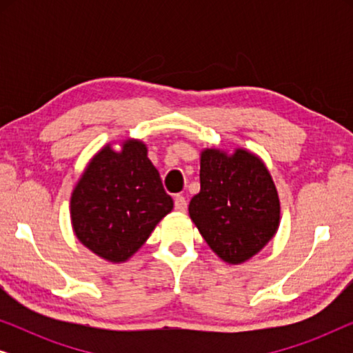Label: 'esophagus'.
I'll list each match as a JSON object with an SVG mask.
<instances>
[{
	"instance_id": "esophagus-1",
	"label": "esophagus",
	"mask_w": 353,
	"mask_h": 353,
	"mask_svg": "<svg viewBox=\"0 0 353 353\" xmlns=\"http://www.w3.org/2000/svg\"><path fill=\"white\" fill-rule=\"evenodd\" d=\"M188 207V202L183 196H175V209L180 210V212H185Z\"/></svg>"
}]
</instances>
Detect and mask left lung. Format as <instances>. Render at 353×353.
Returning a JSON list of instances; mask_svg holds the SVG:
<instances>
[{
  "label": "left lung",
  "mask_w": 353,
  "mask_h": 353,
  "mask_svg": "<svg viewBox=\"0 0 353 353\" xmlns=\"http://www.w3.org/2000/svg\"><path fill=\"white\" fill-rule=\"evenodd\" d=\"M201 191L190 216L210 249L226 263H243L276 233L279 199L272 175L255 154L236 149L201 154Z\"/></svg>",
  "instance_id": "1"
}]
</instances>
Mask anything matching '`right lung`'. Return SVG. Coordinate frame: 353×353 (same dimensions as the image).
I'll use <instances>...</instances> for the list:
<instances>
[{
  "instance_id": "right-lung-1",
  "label": "right lung",
  "mask_w": 353,
  "mask_h": 353,
  "mask_svg": "<svg viewBox=\"0 0 353 353\" xmlns=\"http://www.w3.org/2000/svg\"><path fill=\"white\" fill-rule=\"evenodd\" d=\"M173 209L146 144L105 146L91 159L70 199L77 238L109 262L128 260L146 243L156 225Z\"/></svg>"
}]
</instances>
